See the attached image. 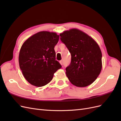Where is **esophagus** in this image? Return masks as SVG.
Here are the masks:
<instances>
[{
  "label": "esophagus",
  "mask_w": 121,
  "mask_h": 121,
  "mask_svg": "<svg viewBox=\"0 0 121 121\" xmlns=\"http://www.w3.org/2000/svg\"><path fill=\"white\" fill-rule=\"evenodd\" d=\"M60 64L61 65H63V61H62V60H60Z\"/></svg>",
  "instance_id": "esophagus-1"
}]
</instances>
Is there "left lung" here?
<instances>
[{"instance_id":"1","label":"left lung","mask_w":121,"mask_h":121,"mask_svg":"<svg viewBox=\"0 0 121 121\" xmlns=\"http://www.w3.org/2000/svg\"><path fill=\"white\" fill-rule=\"evenodd\" d=\"M60 35L71 54V64L65 69L69 81L77 87L89 86L101 71L99 46L92 37L77 29L65 31Z\"/></svg>"}]
</instances>
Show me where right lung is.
<instances>
[{
  "instance_id": "right-lung-1",
  "label": "right lung",
  "mask_w": 121,
  "mask_h": 121,
  "mask_svg": "<svg viewBox=\"0 0 121 121\" xmlns=\"http://www.w3.org/2000/svg\"><path fill=\"white\" fill-rule=\"evenodd\" d=\"M59 40L56 32L41 31L28 38L22 46L20 68L31 85L42 87L49 83L61 65L56 60L54 48Z\"/></svg>"
}]
</instances>
